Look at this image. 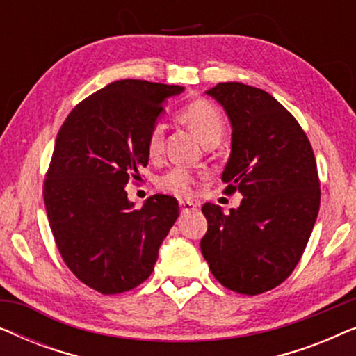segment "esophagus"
<instances>
[{"instance_id": "obj_1", "label": "esophagus", "mask_w": 356, "mask_h": 356, "mask_svg": "<svg viewBox=\"0 0 356 356\" xmlns=\"http://www.w3.org/2000/svg\"><path fill=\"white\" fill-rule=\"evenodd\" d=\"M179 209H181V213H188V212L196 211L197 206L194 202H189V201H179Z\"/></svg>"}]
</instances>
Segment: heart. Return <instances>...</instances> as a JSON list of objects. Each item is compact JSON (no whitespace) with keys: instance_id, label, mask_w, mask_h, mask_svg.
Listing matches in <instances>:
<instances>
[{"instance_id":"obj_1","label":"heart","mask_w":356,"mask_h":356,"mask_svg":"<svg viewBox=\"0 0 356 356\" xmlns=\"http://www.w3.org/2000/svg\"><path fill=\"white\" fill-rule=\"evenodd\" d=\"M178 118L197 136L204 145L218 143L223 134V116L216 105L206 99L191 100L178 111ZM165 126L160 121L150 126L145 138V150L150 159H159L163 152ZM201 175L184 167H173L159 178V188L178 197H189L194 194Z\"/></svg>"}]
</instances>
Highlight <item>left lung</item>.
<instances>
[{"label": "left lung", "mask_w": 356, "mask_h": 356, "mask_svg": "<svg viewBox=\"0 0 356 356\" xmlns=\"http://www.w3.org/2000/svg\"><path fill=\"white\" fill-rule=\"evenodd\" d=\"M206 94L233 128L223 193L240 191L243 201L228 216L204 204L201 251L225 289L259 295L280 285L303 256L321 204L318 165L298 121L266 90L220 82Z\"/></svg>", "instance_id": "1"}]
</instances>
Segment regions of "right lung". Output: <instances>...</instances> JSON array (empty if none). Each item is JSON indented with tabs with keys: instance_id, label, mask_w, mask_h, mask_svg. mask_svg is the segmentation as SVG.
<instances>
[{
	"instance_id": "right-lung-1",
	"label": "right lung",
	"mask_w": 356,
	"mask_h": 356,
	"mask_svg": "<svg viewBox=\"0 0 356 356\" xmlns=\"http://www.w3.org/2000/svg\"><path fill=\"white\" fill-rule=\"evenodd\" d=\"M181 86L115 81L77 104L56 136L43 183L48 222L70 270L102 295L133 290L152 274L179 216L155 194L133 209L124 186L147 167V133Z\"/></svg>"
}]
</instances>
